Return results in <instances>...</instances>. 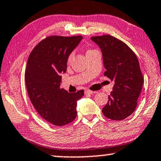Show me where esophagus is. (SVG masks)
<instances>
[{
    "label": "esophagus",
    "instance_id": "1",
    "mask_svg": "<svg viewBox=\"0 0 161 161\" xmlns=\"http://www.w3.org/2000/svg\"><path fill=\"white\" fill-rule=\"evenodd\" d=\"M93 93H94V92H92V91L91 90H88V89H86L85 91V94H92Z\"/></svg>",
    "mask_w": 161,
    "mask_h": 161
}]
</instances>
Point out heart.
Segmentation results:
<instances>
[{"mask_svg":"<svg viewBox=\"0 0 161 161\" xmlns=\"http://www.w3.org/2000/svg\"><path fill=\"white\" fill-rule=\"evenodd\" d=\"M92 50H88V51H87V52H86V53H88V52H92ZM73 56H74V53H71L69 55V57H68V61H69V62L71 61L72 59H73Z\"/></svg>","mask_w":161,"mask_h":161,"instance_id":"b5f03b06","label":"heart"}]
</instances>
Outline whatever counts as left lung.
Segmentation results:
<instances>
[{
    "instance_id": "8db88e82",
    "label": "left lung",
    "mask_w": 161,
    "mask_h": 161,
    "mask_svg": "<svg viewBox=\"0 0 161 161\" xmlns=\"http://www.w3.org/2000/svg\"><path fill=\"white\" fill-rule=\"evenodd\" d=\"M91 39L102 51L106 69L104 75L114 81L102 113L109 119H125L134 112L142 88L144 79L139 60L126 44L115 37L105 35Z\"/></svg>"
}]
</instances>
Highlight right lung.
<instances>
[{
  "label": "right lung",
  "mask_w": 161,
  "mask_h": 161,
  "mask_svg": "<svg viewBox=\"0 0 161 161\" xmlns=\"http://www.w3.org/2000/svg\"><path fill=\"white\" fill-rule=\"evenodd\" d=\"M83 39L50 36L33 48L27 60L25 83L32 105L39 115L54 125L68 124L76 118L77 101L84 91L69 93L60 88L68 57Z\"/></svg>",
  "instance_id": "right-lung-1"
}]
</instances>
